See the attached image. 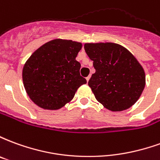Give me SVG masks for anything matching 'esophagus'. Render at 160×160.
I'll return each mask as SVG.
<instances>
[{
    "mask_svg": "<svg viewBox=\"0 0 160 160\" xmlns=\"http://www.w3.org/2000/svg\"><path fill=\"white\" fill-rule=\"evenodd\" d=\"M90 78H91V75H89V76L87 77V82L89 81V80H90Z\"/></svg>",
    "mask_w": 160,
    "mask_h": 160,
    "instance_id": "esophagus-1",
    "label": "esophagus"
}]
</instances>
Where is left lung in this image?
Here are the masks:
<instances>
[{
  "label": "left lung",
  "instance_id": "8db88e82",
  "mask_svg": "<svg viewBox=\"0 0 160 160\" xmlns=\"http://www.w3.org/2000/svg\"><path fill=\"white\" fill-rule=\"evenodd\" d=\"M96 72L88 86L100 104L111 111L130 108L146 85L143 68L126 48L114 42L85 43Z\"/></svg>",
  "mask_w": 160,
  "mask_h": 160
}]
</instances>
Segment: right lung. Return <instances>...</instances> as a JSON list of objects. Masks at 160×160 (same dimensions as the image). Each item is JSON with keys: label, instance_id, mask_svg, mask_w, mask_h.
<instances>
[{"label": "right lung", "instance_id": "add662e5", "mask_svg": "<svg viewBox=\"0 0 160 160\" xmlns=\"http://www.w3.org/2000/svg\"><path fill=\"white\" fill-rule=\"evenodd\" d=\"M81 42L54 39L37 49L23 68L24 87L30 98L45 110H58L73 99L87 80L77 62Z\"/></svg>", "mask_w": 160, "mask_h": 160}]
</instances>
